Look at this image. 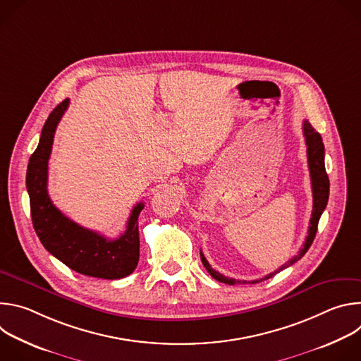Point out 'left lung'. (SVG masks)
<instances>
[{"instance_id": "8db88e82", "label": "left lung", "mask_w": 361, "mask_h": 361, "mask_svg": "<svg viewBox=\"0 0 361 361\" xmlns=\"http://www.w3.org/2000/svg\"><path fill=\"white\" fill-rule=\"evenodd\" d=\"M302 133L305 137V145H307V160H308V170H310V178H312V187H313V212H312V219H310V226H308V235L305 238V243L302 245V248L298 251L297 255H294L291 260H288L284 266H281L280 269H277L274 273H270L269 276L260 279V280H252L251 283H260L264 281L273 276H276L277 273L283 271L284 269L293 266L295 262H298L301 257L307 252V250L310 248V245L313 244V240L316 237L317 233V226H319V220L326 209L327 201H329V192H330V181H329V176L326 173V167H324V144L322 140V135L312 127V124L308 123L307 120L302 123ZM200 257L201 262L210 273V276L213 279H216L220 283H226L230 286L234 284H245L247 281H240V280H234V279H228L220 273H217L216 270L212 269V266L209 264V262L205 260L204 254L200 251ZM250 283V281H248Z\"/></svg>"}]
</instances>
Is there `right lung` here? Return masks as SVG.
<instances>
[{"instance_id":"1","label":"right lung","mask_w":361,"mask_h":361,"mask_svg":"<svg viewBox=\"0 0 361 361\" xmlns=\"http://www.w3.org/2000/svg\"><path fill=\"white\" fill-rule=\"evenodd\" d=\"M68 104L70 99L67 98L48 116L38 147L28 161L25 183L32 226L45 250L71 270L97 279H123L130 276L138 264L140 237L137 220L144 204L138 202L133 209L126 231L118 238L109 240L66 217L51 201L47 191L48 160L54 134Z\"/></svg>"}]
</instances>
